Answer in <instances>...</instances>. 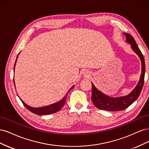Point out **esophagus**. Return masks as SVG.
<instances>
[{
	"label": "esophagus",
	"instance_id": "obj_1",
	"mask_svg": "<svg viewBox=\"0 0 149 149\" xmlns=\"http://www.w3.org/2000/svg\"><path fill=\"white\" fill-rule=\"evenodd\" d=\"M86 76H88L89 75V72L88 71H86Z\"/></svg>",
	"mask_w": 149,
	"mask_h": 149
}]
</instances>
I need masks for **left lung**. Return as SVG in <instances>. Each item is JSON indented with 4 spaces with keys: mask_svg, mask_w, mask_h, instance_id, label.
<instances>
[{
    "mask_svg": "<svg viewBox=\"0 0 149 149\" xmlns=\"http://www.w3.org/2000/svg\"><path fill=\"white\" fill-rule=\"evenodd\" d=\"M124 35H125L126 38H127V42L131 45V47L133 49V50L137 54V55L141 58L142 63V74L141 78H140L139 83L136 88L134 89L133 91L129 95L119 97H111L105 95L104 94H103L97 90L92 83V101L94 106L97 107L98 109L101 110H106L108 111L124 110L137 100L140 94H141L143 88L146 71L145 60H144L143 56L141 51L140 50L139 48L137 45L136 42L132 37V36L129 33H124Z\"/></svg>",
    "mask_w": 149,
    "mask_h": 149,
    "instance_id": "obj_1",
    "label": "left lung"
}]
</instances>
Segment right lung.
<instances>
[{
  "label": "right lung",
  "mask_w": 149,
  "mask_h": 149,
  "mask_svg": "<svg viewBox=\"0 0 149 149\" xmlns=\"http://www.w3.org/2000/svg\"><path fill=\"white\" fill-rule=\"evenodd\" d=\"M18 57V56H17ZM17 61V60H16ZM15 63H15V65H14V68H15ZM13 83H14L15 84V83H14V80H13ZM73 88V86L68 91L67 94H66V96L62 99V100L59 101L57 103H55V104H52V105H49V106H45V107H38V108H35V107H30L29 106H28L27 104H26L22 101L21 99L20 100L22 101V102L23 103L24 106L26 108V109H29L30 111H31V112H33V113L35 114H37V115H47V114H53V113H55V112H58L59 111L62 107L64 106L65 103V101H66V97L68 96V94L69 91H70V90Z\"/></svg>",
  "instance_id": "add662e5"
}]
</instances>
